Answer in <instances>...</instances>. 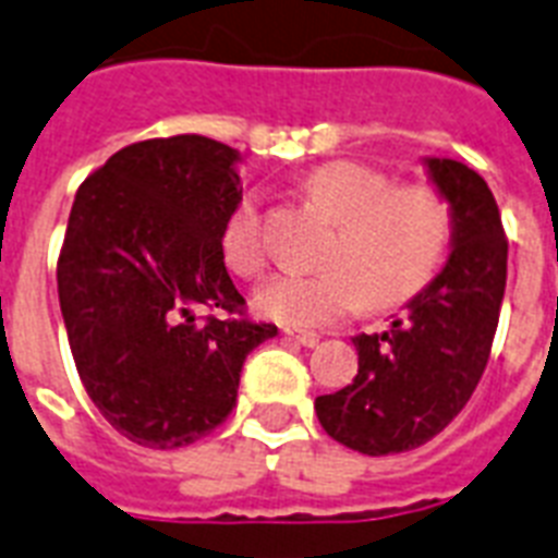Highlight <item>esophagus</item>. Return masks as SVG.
<instances>
[{"label":"esophagus","instance_id":"1","mask_svg":"<svg viewBox=\"0 0 558 558\" xmlns=\"http://www.w3.org/2000/svg\"><path fill=\"white\" fill-rule=\"evenodd\" d=\"M287 336H289V339H295L301 348H315V344L322 341V336H318V332H310V330H304V332L287 330Z\"/></svg>","mask_w":558,"mask_h":558}]
</instances>
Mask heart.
Instances as JSON below:
<instances>
[{
  "label": "heart",
  "instance_id": "b5f03b06",
  "mask_svg": "<svg viewBox=\"0 0 558 558\" xmlns=\"http://www.w3.org/2000/svg\"><path fill=\"white\" fill-rule=\"evenodd\" d=\"M306 193L336 222L322 269L280 271L254 292V310L287 327H327L359 313L402 304L440 266L451 236V210L423 185L393 187L359 161H327L306 177ZM222 254L252 278L266 263L260 205L254 193L234 202L222 222Z\"/></svg>",
  "mask_w": 558,
  "mask_h": 558
}]
</instances>
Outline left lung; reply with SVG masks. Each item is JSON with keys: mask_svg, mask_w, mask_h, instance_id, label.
Segmentation results:
<instances>
[{"mask_svg": "<svg viewBox=\"0 0 558 558\" xmlns=\"http://www.w3.org/2000/svg\"><path fill=\"white\" fill-rule=\"evenodd\" d=\"M425 177L451 210V252L390 330L356 336L359 373L315 399L332 440L379 458L423 446L466 405L493 350L507 240L493 191L463 161L425 156Z\"/></svg>", "mask_w": 558, "mask_h": 558, "instance_id": "1", "label": "left lung"}]
</instances>
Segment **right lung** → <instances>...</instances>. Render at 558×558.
Returning a JSON list of instances; mask_svg holds the SVG:
<instances>
[{"mask_svg": "<svg viewBox=\"0 0 558 558\" xmlns=\"http://www.w3.org/2000/svg\"><path fill=\"white\" fill-rule=\"evenodd\" d=\"M234 147L205 135L118 150L74 196L57 295L81 381L107 423L147 449L191 446L228 420L245 356L275 324L240 313L222 222L243 196Z\"/></svg>", "mask_w": 558, "mask_h": 558, "instance_id": "right-lung-1", "label": "right lung"}]
</instances>
